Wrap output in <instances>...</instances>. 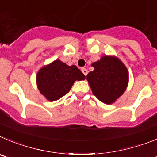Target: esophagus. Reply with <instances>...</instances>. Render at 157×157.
Returning <instances> with one entry per match:
<instances>
[{"mask_svg": "<svg viewBox=\"0 0 157 157\" xmlns=\"http://www.w3.org/2000/svg\"><path fill=\"white\" fill-rule=\"evenodd\" d=\"M81 71H82V73H84V75H85V76H87V73H88V71H87V69H85V68H82V69H81Z\"/></svg>", "mask_w": 157, "mask_h": 157, "instance_id": "1", "label": "esophagus"}]
</instances>
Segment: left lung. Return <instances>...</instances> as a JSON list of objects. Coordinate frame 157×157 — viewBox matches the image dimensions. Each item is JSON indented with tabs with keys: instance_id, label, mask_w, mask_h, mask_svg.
Masks as SVG:
<instances>
[{
	"instance_id": "left-lung-1",
	"label": "left lung",
	"mask_w": 157,
	"mask_h": 157,
	"mask_svg": "<svg viewBox=\"0 0 157 157\" xmlns=\"http://www.w3.org/2000/svg\"><path fill=\"white\" fill-rule=\"evenodd\" d=\"M94 70L87 80L96 98L105 104H112L123 94L128 84V69L115 56H102L93 63Z\"/></svg>"
}]
</instances>
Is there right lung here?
Listing matches in <instances>:
<instances>
[{
	"label": "right lung",
	"mask_w": 157,
	"mask_h": 157,
	"mask_svg": "<svg viewBox=\"0 0 157 157\" xmlns=\"http://www.w3.org/2000/svg\"><path fill=\"white\" fill-rule=\"evenodd\" d=\"M84 79L85 76L77 66H67L57 59L38 71L36 84L45 98L53 101L67 94L76 80Z\"/></svg>",
	"instance_id": "1"
}]
</instances>
